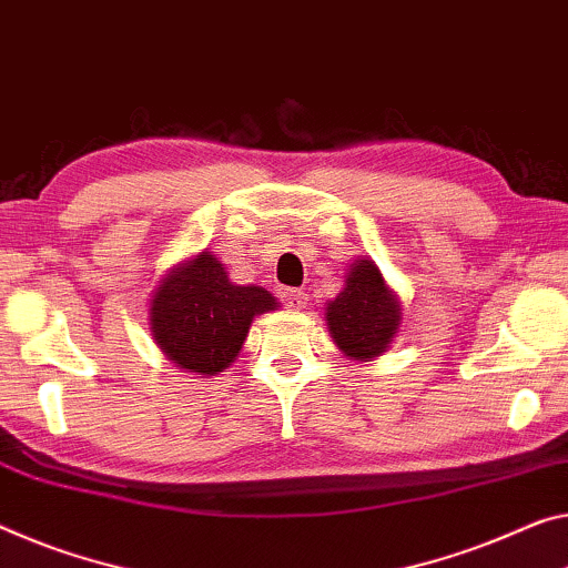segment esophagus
I'll return each mask as SVG.
<instances>
[{
  "label": "esophagus",
  "instance_id": "obj_1",
  "mask_svg": "<svg viewBox=\"0 0 568 568\" xmlns=\"http://www.w3.org/2000/svg\"><path fill=\"white\" fill-rule=\"evenodd\" d=\"M282 300L290 310H304L307 307V292L302 290H284L282 292Z\"/></svg>",
  "mask_w": 568,
  "mask_h": 568
}]
</instances>
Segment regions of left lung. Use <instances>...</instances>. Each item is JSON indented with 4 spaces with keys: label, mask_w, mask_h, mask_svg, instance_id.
Returning <instances> with one entry per match:
<instances>
[{
    "label": "left lung",
    "mask_w": 568,
    "mask_h": 568,
    "mask_svg": "<svg viewBox=\"0 0 568 568\" xmlns=\"http://www.w3.org/2000/svg\"><path fill=\"white\" fill-rule=\"evenodd\" d=\"M404 310L381 268L368 256H357L347 268L345 286L325 307L327 333L339 353L368 363L394 345Z\"/></svg>",
    "instance_id": "1"
}]
</instances>
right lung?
I'll return each instance as SVG.
<instances>
[{
	"mask_svg": "<svg viewBox=\"0 0 568 568\" xmlns=\"http://www.w3.org/2000/svg\"><path fill=\"white\" fill-rule=\"evenodd\" d=\"M276 307L264 286L233 284L225 264L205 248L160 278L150 300V333L178 368L211 378L239 357L254 317Z\"/></svg>",
	"mask_w": 568,
	"mask_h": 568,
	"instance_id": "right-lung-1",
	"label": "right lung"
}]
</instances>
